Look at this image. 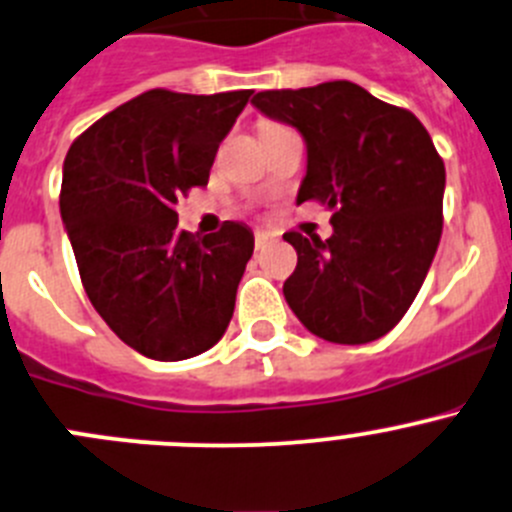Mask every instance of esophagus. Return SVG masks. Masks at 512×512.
<instances>
[{"label":"esophagus","instance_id":"1","mask_svg":"<svg viewBox=\"0 0 512 512\" xmlns=\"http://www.w3.org/2000/svg\"><path fill=\"white\" fill-rule=\"evenodd\" d=\"M275 240V235H272V232H267V230H257L255 232V247L257 250H260V247H265L267 242H272Z\"/></svg>","mask_w":512,"mask_h":512}]
</instances>
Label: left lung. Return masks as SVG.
I'll use <instances>...</instances> for the list:
<instances>
[{
    "mask_svg": "<svg viewBox=\"0 0 512 512\" xmlns=\"http://www.w3.org/2000/svg\"><path fill=\"white\" fill-rule=\"evenodd\" d=\"M252 104L305 140L297 205L332 210L327 240L282 235L297 250L287 305L327 342L377 340L413 305L443 232L445 165L428 130L345 79L257 92Z\"/></svg>",
    "mask_w": 512,
    "mask_h": 512,
    "instance_id": "left-lung-1",
    "label": "left lung"
}]
</instances>
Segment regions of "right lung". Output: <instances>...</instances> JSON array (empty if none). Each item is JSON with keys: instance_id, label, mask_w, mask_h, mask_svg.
<instances>
[{"instance_id": "1", "label": "right lung", "mask_w": 512, "mask_h": 512, "mask_svg": "<svg viewBox=\"0 0 512 512\" xmlns=\"http://www.w3.org/2000/svg\"><path fill=\"white\" fill-rule=\"evenodd\" d=\"M252 89H150L72 142L62 170L64 230L94 310L124 345L177 362L210 350L232 320L255 250L242 222L177 230V197L210 180L217 147Z\"/></svg>"}]
</instances>
